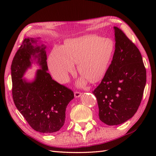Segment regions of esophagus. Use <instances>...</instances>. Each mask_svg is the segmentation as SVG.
<instances>
[{
    "label": "esophagus",
    "instance_id": "34e87169",
    "mask_svg": "<svg viewBox=\"0 0 156 156\" xmlns=\"http://www.w3.org/2000/svg\"><path fill=\"white\" fill-rule=\"evenodd\" d=\"M81 94H82V93H81V92H78V91H75L74 92V97L76 98L80 97V96H81Z\"/></svg>",
    "mask_w": 156,
    "mask_h": 156
}]
</instances>
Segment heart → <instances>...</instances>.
<instances>
[{
	"instance_id": "heart-1",
	"label": "heart",
	"mask_w": 156,
	"mask_h": 156,
	"mask_svg": "<svg viewBox=\"0 0 156 156\" xmlns=\"http://www.w3.org/2000/svg\"><path fill=\"white\" fill-rule=\"evenodd\" d=\"M115 49L114 43L108 38L93 35L67 39L64 45L56 46L49 55L48 64L52 75L58 82H68L69 74L78 70L83 76L78 85L84 86L88 79L97 82L107 70Z\"/></svg>"
}]
</instances>
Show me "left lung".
<instances>
[{"mask_svg": "<svg viewBox=\"0 0 156 156\" xmlns=\"http://www.w3.org/2000/svg\"><path fill=\"white\" fill-rule=\"evenodd\" d=\"M115 50L97 97L100 120L108 125L123 123L140 107L146 84V69L138 48L122 30L114 27Z\"/></svg>", "mask_w": 156, "mask_h": 156, "instance_id": "1", "label": "left lung"}]
</instances>
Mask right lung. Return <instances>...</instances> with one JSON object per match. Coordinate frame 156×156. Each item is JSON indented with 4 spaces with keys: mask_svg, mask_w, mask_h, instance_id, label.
Listing matches in <instances>:
<instances>
[{
    "mask_svg": "<svg viewBox=\"0 0 156 156\" xmlns=\"http://www.w3.org/2000/svg\"><path fill=\"white\" fill-rule=\"evenodd\" d=\"M37 43L35 39L25 38L12 59V98L31 128L40 133H52L64 125L66 107L74 95L70 89L53 80L47 72L45 46ZM32 58L41 69L36 72L34 80L28 82L22 77L31 66Z\"/></svg>",
    "mask_w": 156,
    "mask_h": 156,
    "instance_id": "right-lung-1",
    "label": "right lung"
}]
</instances>
